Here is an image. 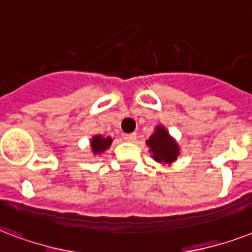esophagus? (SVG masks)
Instances as JSON below:
<instances>
[{"label":"esophagus","mask_w":252,"mask_h":252,"mask_svg":"<svg viewBox=\"0 0 252 252\" xmlns=\"http://www.w3.org/2000/svg\"><path fill=\"white\" fill-rule=\"evenodd\" d=\"M125 139L127 140V142H135L136 134H135V132H131V134H126V135H125Z\"/></svg>","instance_id":"obj_1"}]
</instances>
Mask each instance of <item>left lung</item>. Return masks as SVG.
I'll return each instance as SVG.
<instances>
[{
  "label": "left lung",
  "instance_id": "obj_1",
  "mask_svg": "<svg viewBox=\"0 0 252 252\" xmlns=\"http://www.w3.org/2000/svg\"><path fill=\"white\" fill-rule=\"evenodd\" d=\"M148 151L154 160L171 165L180 155V146L163 125H158L151 136L146 140Z\"/></svg>",
  "mask_w": 252,
  "mask_h": 252
}]
</instances>
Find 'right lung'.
Wrapping results in <instances>:
<instances>
[{
  "label": "right lung",
  "mask_w": 252,
  "mask_h": 252,
  "mask_svg": "<svg viewBox=\"0 0 252 252\" xmlns=\"http://www.w3.org/2000/svg\"><path fill=\"white\" fill-rule=\"evenodd\" d=\"M113 143V138H110L109 135H101V134H97V135H93L91 139V150L93 155H101L104 154L106 150H108Z\"/></svg>",
  "instance_id": "1"
}]
</instances>
